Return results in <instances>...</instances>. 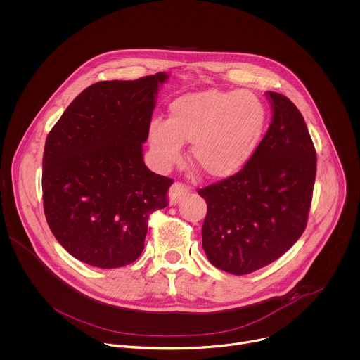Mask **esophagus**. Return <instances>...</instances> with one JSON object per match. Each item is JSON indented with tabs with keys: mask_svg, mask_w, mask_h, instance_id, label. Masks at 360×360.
Listing matches in <instances>:
<instances>
[{
	"mask_svg": "<svg viewBox=\"0 0 360 360\" xmlns=\"http://www.w3.org/2000/svg\"><path fill=\"white\" fill-rule=\"evenodd\" d=\"M189 193V186L182 182H175L168 192V199L171 205H176L185 195Z\"/></svg>",
	"mask_w": 360,
	"mask_h": 360,
	"instance_id": "34e87169",
	"label": "esophagus"
}]
</instances>
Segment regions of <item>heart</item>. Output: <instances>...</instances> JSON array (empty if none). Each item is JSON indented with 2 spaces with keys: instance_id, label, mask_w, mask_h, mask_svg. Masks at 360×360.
<instances>
[{
  "instance_id": "obj_1",
  "label": "heart",
  "mask_w": 360,
  "mask_h": 360,
  "mask_svg": "<svg viewBox=\"0 0 360 360\" xmlns=\"http://www.w3.org/2000/svg\"><path fill=\"white\" fill-rule=\"evenodd\" d=\"M266 123L264 103L248 91L207 89L176 98L169 117H155L148 141L160 165L169 167L191 141L192 162L209 178L238 172L255 153Z\"/></svg>"
}]
</instances>
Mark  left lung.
Instances as JSON below:
<instances>
[{
    "instance_id": "1",
    "label": "left lung",
    "mask_w": 360,
    "mask_h": 360,
    "mask_svg": "<svg viewBox=\"0 0 360 360\" xmlns=\"http://www.w3.org/2000/svg\"><path fill=\"white\" fill-rule=\"evenodd\" d=\"M272 123L241 171L198 193L207 203L202 245L216 268L255 272L303 234L313 199L317 154L306 122L285 95L266 92Z\"/></svg>"
}]
</instances>
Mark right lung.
Masks as SVG:
<instances>
[{
	"label": "right lung",
	"instance_id": "obj_1",
	"mask_svg": "<svg viewBox=\"0 0 360 360\" xmlns=\"http://www.w3.org/2000/svg\"><path fill=\"white\" fill-rule=\"evenodd\" d=\"M157 72L85 88L50 130L43 153V209L61 247L113 269L144 250L148 217L168 206L172 179L150 171L143 143L155 108Z\"/></svg>",
	"mask_w": 360,
	"mask_h": 360
}]
</instances>
